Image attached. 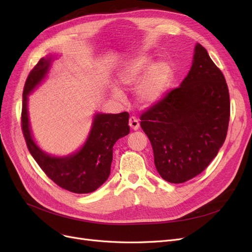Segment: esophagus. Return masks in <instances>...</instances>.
Masks as SVG:
<instances>
[{"label":"esophagus","instance_id":"1","mask_svg":"<svg viewBox=\"0 0 252 252\" xmlns=\"http://www.w3.org/2000/svg\"><path fill=\"white\" fill-rule=\"evenodd\" d=\"M129 126L132 129V130H138L140 128V123L136 118L134 117H130L129 118Z\"/></svg>","mask_w":252,"mask_h":252}]
</instances>
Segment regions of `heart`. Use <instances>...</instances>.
Instances as JSON below:
<instances>
[{
	"label": "heart",
	"mask_w": 252,
	"mask_h": 252,
	"mask_svg": "<svg viewBox=\"0 0 252 252\" xmlns=\"http://www.w3.org/2000/svg\"><path fill=\"white\" fill-rule=\"evenodd\" d=\"M154 61L146 55L135 56L122 66L118 73L120 85L125 89L134 87L135 98L145 107L157 104L165 94L171 80V69L166 63L158 62L154 65ZM112 95L121 97L120 90L112 89Z\"/></svg>",
	"instance_id": "1"
}]
</instances>
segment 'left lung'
I'll return each instance as SVG.
<instances>
[{"label":"left lung","mask_w":252,"mask_h":252,"mask_svg":"<svg viewBox=\"0 0 252 252\" xmlns=\"http://www.w3.org/2000/svg\"><path fill=\"white\" fill-rule=\"evenodd\" d=\"M229 117L224 75L196 43L187 77L141 116L159 175L180 184L205 170L224 144Z\"/></svg>","instance_id":"1"}]
</instances>
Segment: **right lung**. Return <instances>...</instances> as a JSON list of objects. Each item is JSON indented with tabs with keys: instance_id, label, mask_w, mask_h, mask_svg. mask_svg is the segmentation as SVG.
<instances>
[{
	"instance_id": "1",
	"label": "right lung",
	"mask_w": 252,
	"mask_h": 252,
	"mask_svg": "<svg viewBox=\"0 0 252 252\" xmlns=\"http://www.w3.org/2000/svg\"><path fill=\"white\" fill-rule=\"evenodd\" d=\"M55 59L53 55L42 58L28 75L23 91L22 130L29 152L49 179L68 191L90 193L109 177L113 145L130 131L129 113H95L86 142L71 155L55 157L43 151L30 128L28 95L46 78Z\"/></svg>"
}]
</instances>
